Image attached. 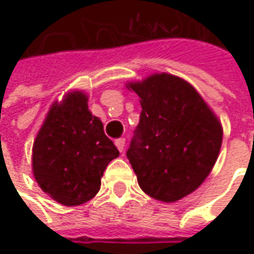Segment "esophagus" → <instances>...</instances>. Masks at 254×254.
<instances>
[{
    "label": "esophagus",
    "mask_w": 254,
    "mask_h": 254,
    "mask_svg": "<svg viewBox=\"0 0 254 254\" xmlns=\"http://www.w3.org/2000/svg\"><path fill=\"white\" fill-rule=\"evenodd\" d=\"M114 144H116V147L119 148V151L122 152L123 150H124V145H126V138H117L116 141H114Z\"/></svg>",
    "instance_id": "1"
}]
</instances>
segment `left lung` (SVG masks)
Returning a JSON list of instances; mask_svg holds the SVG:
<instances>
[{"label":"left lung","instance_id":"1","mask_svg":"<svg viewBox=\"0 0 254 254\" xmlns=\"http://www.w3.org/2000/svg\"><path fill=\"white\" fill-rule=\"evenodd\" d=\"M141 104L127 151L138 185L161 202H177L206 180L219 157L223 128L196 89L170 73L128 82Z\"/></svg>","mask_w":254,"mask_h":254}]
</instances>
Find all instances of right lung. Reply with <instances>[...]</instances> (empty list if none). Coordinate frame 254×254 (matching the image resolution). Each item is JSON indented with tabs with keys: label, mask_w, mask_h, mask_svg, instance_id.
Wrapping results in <instances>:
<instances>
[{
	"label": "right lung",
	"mask_w": 254,
	"mask_h": 254,
	"mask_svg": "<svg viewBox=\"0 0 254 254\" xmlns=\"http://www.w3.org/2000/svg\"><path fill=\"white\" fill-rule=\"evenodd\" d=\"M87 102L82 90L55 102L32 147L35 180L45 193L64 206L82 205L96 196L106 167L119 157Z\"/></svg>",
	"instance_id": "obj_1"
}]
</instances>
